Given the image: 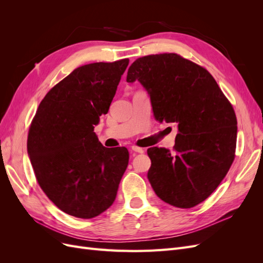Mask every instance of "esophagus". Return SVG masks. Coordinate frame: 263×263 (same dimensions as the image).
<instances>
[{
  "label": "esophagus",
  "instance_id": "34e87169",
  "mask_svg": "<svg viewBox=\"0 0 263 263\" xmlns=\"http://www.w3.org/2000/svg\"><path fill=\"white\" fill-rule=\"evenodd\" d=\"M132 151H134V153H138V154H144L145 153V149L144 148H140V147H137V146H133L132 147Z\"/></svg>",
  "mask_w": 263,
  "mask_h": 263
}]
</instances>
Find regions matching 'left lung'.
<instances>
[{
  "instance_id": "left-lung-1",
  "label": "left lung",
  "mask_w": 263,
  "mask_h": 263,
  "mask_svg": "<svg viewBox=\"0 0 263 263\" xmlns=\"http://www.w3.org/2000/svg\"><path fill=\"white\" fill-rule=\"evenodd\" d=\"M127 82L148 92L158 122L178 123L173 153L153 147L148 180L162 201L191 209L208 198L235 159V110L208 70L177 53L150 54L132 63Z\"/></svg>"
}]
</instances>
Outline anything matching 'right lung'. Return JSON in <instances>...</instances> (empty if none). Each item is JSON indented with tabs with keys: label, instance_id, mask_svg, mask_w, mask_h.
Masks as SVG:
<instances>
[{
	"label": "right lung",
	"instance_id": "obj_1",
	"mask_svg": "<svg viewBox=\"0 0 263 263\" xmlns=\"http://www.w3.org/2000/svg\"><path fill=\"white\" fill-rule=\"evenodd\" d=\"M128 63L77 68L46 94L30 124L27 153L38 184L71 216L93 218L106 211L128 165V150L104 147L94 133Z\"/></svg>",
	"mask_w": 263,
	"mask_h": 263
}]
</instances>
